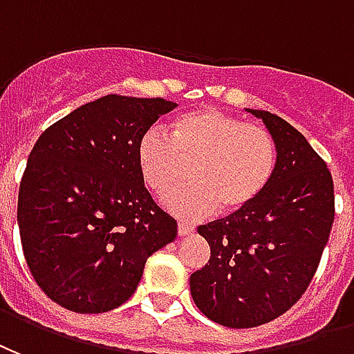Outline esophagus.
<instances>
[{"mask_svg": "<svg viewBox=\"0 0 354 354\" xmlns=\"http://www.w3.org/2000/svg\"><path fill=\"white\" fill-rule=\"evenodd\" d=\"M196 228L192 226V224H187V223H179L177 224V234L179 236H187V234H192Z\"/></svg>", "mask_w": 354, "mask_h": 354, "instance_id": "esophagus-1", "label": "esophagus"}]
</instances>
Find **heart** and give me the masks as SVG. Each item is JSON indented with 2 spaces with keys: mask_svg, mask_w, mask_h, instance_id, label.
<instances>
[{
  "mask_svg": "<svg viewBox=\"0 0 354 354\" xmlns=\"http://www.w3.org/2000/svg\"><path fill=\"white\" fill-rule=\"evenodd\" d=\"M136 158L141 179L158 196L190 165L193 183L166 195L164 205L183 218H203L218 207L230 215L257 202L273 177L277 149L264 126L200 107L174 118L169 136L147 130Z\"/></svg>",
  "mask_w": 354,
  "mask_h": 354,
  "instance_id": "heart-1",
  "label": "heart"
}]
</instances>
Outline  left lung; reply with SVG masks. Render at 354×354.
<instances>
[{
    "label": "left lung",
    "mask_w": 354,
    "mask_h": 354,
    "mask_svg": "<svg viewBox=\"0 0 354 354\" xmlns=\"http://www.w3.org/2000/svg\"><path fill=\"white\" fill-rule=\"evenodd\" d=\"M249 111L272 133L277 166L252 205L198 228L211 257L190 275L198 309L228 328L260 326L300 300L336 213L330 169L308 139L273 113Z\"/></svg>",
    "instance_id": "1"
}]
</instances>
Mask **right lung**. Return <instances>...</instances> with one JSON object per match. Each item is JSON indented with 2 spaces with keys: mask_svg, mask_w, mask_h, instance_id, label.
<instances>
[{
  "mask_svg": "<svg viewBox=\"0 0 354 354\" xmlns=\"http://www.w3.org/2000/svg\"><path fill=\"white\" fill-rule=\"evenodd\" d=\"M177 103L109 94L48 126L18 190L26 264L75 313H103L136 292L147 259L177 237L141 179L139 138Z\"/></svg>",
  "mask_w": 354,
  "mask_h": 354,
  "instance_id": "right-lung-1",
  "label": "right lung"
}]
</instances>
